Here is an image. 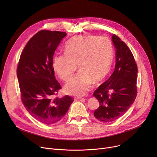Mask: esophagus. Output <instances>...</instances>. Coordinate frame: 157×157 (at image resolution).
<instances>
[{
	"label": "esophagus",
	"mask_w": 157,
	"mask_h": 157,
	"mask_svg": "<svg viewBox=\"0 0 157 157\" xmlns=\"http://www.w3.org/2000/svg\"><path fill=\"white\" fill-rule=\"evenodd\" d=\"M80 98H81V97H74V99H75V100L80 99Z\"/></svg>",
	"instance_id": "esophagus-1"
}]
</instances>
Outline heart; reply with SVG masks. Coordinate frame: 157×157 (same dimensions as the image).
<instances>
[{
    "mask_svg": "<svg viewBox=\"0 0 157 157\" xmlns=\"http://www.w3.org/2000/svg\"><path fill=\"white\" fill-rule=\"evenodd\" d=\"M113 56V45L108 37L78 36L65 44V53L53 56L52 67L62 80L68 81L77 65L79 72L65 86V90L82 96L90 90L92 81H100L108 74Z\"/></svg>",
    "mask_w": 157,
    "mask_h": 157,
    "instance_id": "heart-1",
    "label": "heart"
}]
</instances>
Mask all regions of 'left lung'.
I'll return each instance as SVG.
<instances>
[{
  "label": "left lung",
  "mask_w": 157,
  "mask_h": 157,
  "mask_svg": "<svg viewBox=\"0 0 157 157\" xmlns=\"http://www.w3.org/2000/svg\"><path fill=\"white\" fill-rule=\"evenodd\" d=\"M112 40L117 50L114 71L94 92L99 102V107L94 115L105 123L116 120L124 114L137 94V65L133 54L117 35L113 36Z\"/></svg>",
  "instance_id": "1"
}]
</instances>
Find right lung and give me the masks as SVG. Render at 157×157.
Segmentation results:
<instances>
[{"label":"right lung","mask_w":157,"mask_h":157,"mask_svg":"<svg viewBox=\"0 0 157 157\" xmlns=\"http://www.w3.org/2000/svg\"><path fill=\"white\" fill-rule=\"evenodd\" d=\"M65 32L42 30L29 41L20 55L16 74L21 102L32 117L46 125L60 121L74 101L72 97H55L61 85L52 67L55 51Z\"/></svg>","instance_id":"obj_1"}]
</instances>
